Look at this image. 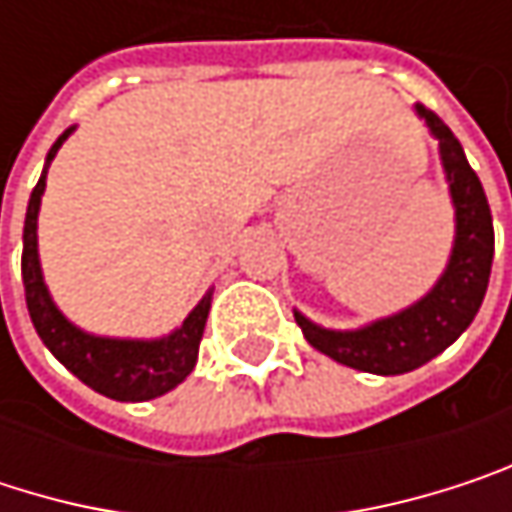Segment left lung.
Instances as JSON below:
<instances>
[{
  "mask_svg": "<svg viewBox=\"0 0 512 512\" xmlns=\"http://www.w3.org/2000/svg\"><path fill=\"white\" fill-rule=\"evenodd\" d=\"M415 109L427 121L430 133L439 139V154L457 207V240L445 275L412 308L376 320L356 332L320 329L296 311V323L314 350L347 367L379 373V376L409 373L427 364L430 358L445 353L460 338L471 326L474 314L480 311L492 272V255H495L492 213L480 177L468 165L451 127L427 106L418 103Z\"/></svg>",
  "mask_w": 512,
  "mask_h": 512,
  "instance_id": "8db88e82",
  "label": "left lung"
}]
</instances>
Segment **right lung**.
<instances>
[{
  "instance_id": "right-lung-1",
  "label": "right lung",
  "mask_w": 512,
  "mask_h": 512,
  "mask_svg": "<svg viewBox=\"0 0 512 512\" xmlns=\"http://www.w3.org/2000/svg\"><path fill=\"white\" fill-rule=\"evenodd\" d=\"M70 136H58V142L47 154L44 174L38 186L32 189L29 210H26V228H23V287H26V305L29 317L35 323V332L47 344L52 356L58 358L76 379H82L88 388H94L103 397L121 400V403H142L154 400L159 394L180 385L195 361L198 344L204 335V323L210 314V293L195 305V311L183 320L180 329H174L168 338L159 341H118V338H94L76 329L64 314L52 305L41 263H38V210L41 195L47 186V168L52 156L58 154L61 142Z\"/></svg>"
}]
</instances>
